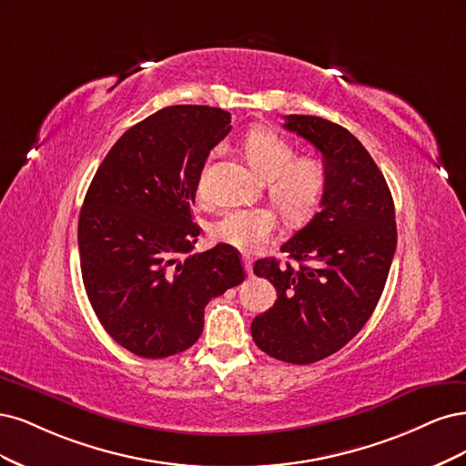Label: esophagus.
<instances>
[{
	"mask_svg": "<svg viewBox=\"0 0 466 466\" xmlns=\"http://www.w3.org/2000/svg\"><path fill=\"white\" fill-rule=\"evenodd\" d=\"M242 261H244V268H246V273H248V275H251V273H253V259L249 258V255H244Z\"/></svg>",
	"mask_w": 466,
	"mask_h": 466,
	"instance_id": "obj_1",
	"label": "esophagus"
}]
</instances>
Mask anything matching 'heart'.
<instances>
[{
    "mask_svg": "<svg viewBox=\"0 0 466 466\" xmlns=\"http://www.w3.org/2000/svg\"><path fill=\"white\" fill-rule=\"evenodd\" d=\"M249 167L259 177L268 179V198L282 217L302 224L313 217L327 187V168L315 157H296L294 147L271 129H253L244 141ZM199 198H207V176L203 172ZM279 220L271 208H234L211 227V238L218 244L239 251H258L277 232Z\"/></svg>",
    "mask_w": 466,
    "mask_h": 466,
    "instance_id": "obj_1",
    "label": "heart"
}]
</instances>
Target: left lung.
Returning <instances> with one entry per match:
<instances>
[{
  "label": "left lung",
  "instance_id": "left-lung-1",
  "mask_svg": "<svg viewBox=\"0 0 466 466\" xmlns=\"http://www.w3.org/2000/svg\"><path fill=\"white\" fill-rule=\"evenodd\" d=\"M284 119V129L321 153L327 187L321 211L280 248L299 267L275 258L253 265L279 298L253 319L251 337L268 356L302 366L340 350L371 318L391 268L397 222L381 170L349 129L318 116Z\"/></svg>",
  "mask_w": 466,
  "mask_h": 466
}]
</instances>
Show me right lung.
<instances>
[{
  "label": "right lung",
  "instance_id": "1",
  "mask_svg": "<svg viewBox=\"0 0 466 466\" xmlns=\"http://www.w3.org/2000/svg\"><path fill=\"white\" fill-rule=\"evenodd\" d=\"M230 129L220 108H162L116 141L85 195L79 255L88 302L106 333L141 358L193 347L205 306L246 279L230 246L179 259L199 236L191 205L205 160Z\"/></svg>",
  "mask_w": 466,
  "mask_h": 466
}]
</instances>
